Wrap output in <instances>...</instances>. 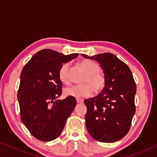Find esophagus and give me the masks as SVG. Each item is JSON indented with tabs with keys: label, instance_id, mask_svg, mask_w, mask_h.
Returning a JSON list of instances; mask_svg holds the SVG:
<instances>
[{
	"label": "esophagus",
	"instance_id": "34e87169",
	"mask_svg": "<svg viewBox=\"0 0 157 157\" xmlns=\"http://www.w3.org/2000/svg\"><path fill=\"white\" fill-rule=\"evenodd\" d=\"M76 100L77 103H82L83 102V100H82V99H77Z\"/></svg>",
	"mask_w": 157,
	"mask_h": 157
}]
</instances>
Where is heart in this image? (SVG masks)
Listing matches in <instances>:
<instances>
[{"instance_id":"obj_1","label":"heart","mask_w":157,"mask_h":157,"mask_svg":"<svg viewBox=\"0 0 157 157\" xmlns=\"http://www.w3.org/2000/svg\"><path fill=\"white\" fill-rule=\"evenodd\" d=\"M80 65L86 72L82 80L84 83L66 88L64 89V94L67 97L79 99L90 96L93 93L94 89L95 92H100L105 87V78L104 75L100 72V66L93 61L89 60H81ZM68 70V63L63 64L59 69V79L65 84L69 83Z\"/></svg>"}]
</instances>
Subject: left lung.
Wrapping results in <instances>:
<instances>
[{
  "label": "left lung",
  "instance_id": "obj_1",
  "mask_svg": "<svg viewBox=\"0 0 157 157\" xmlns=\"http://www.w3.org/2000/svg\"><path fill=\"white\" fill-rule=\"evenodd\" d=\"M85 58L100 64L105 78L102 92L84 100L87 107L86 128L94 140L114 142L128 133L136 111L134 97L136 86L132 73L125 63L111 53H102Z\"/></svg>",
  "mask_w": 157,
  "mask_h": 157
}]
</instances>
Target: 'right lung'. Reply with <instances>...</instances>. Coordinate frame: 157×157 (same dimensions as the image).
<instances>
[{
    "label": "right lung",
    "instance_id": "right-lung-1",
    "mask_svg": "<svg viewBox=\"0 0 157 157\" xmlns=\"http://www.w3.org/2000/svg\"><path fill=\"white\" fill-rule=\"evenodd\" d=\"M78 54L65 55L52 49L35 54L23 68L17 91L21 118L32 135L48 142L60 136L68 117L76 106L75 97L57 100L62 94L58 77L63 63Z\"/></svg>",
    "mask_w": 157,
    "mask_h": 157
}]
</instances>
